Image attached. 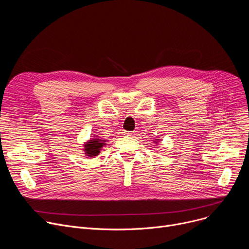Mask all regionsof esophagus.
Segmentation results:
<instances>
[{
    "label": "esophagus",
    "mask_w": 249,
    "mask_h": 249,
    "mask_svg": "<svg viewBox=\"0 0 249 249\" xmlns=\"http://www.w3.org/2000/svg\"><path fill=\"white\" fill-rule=\"evenodd\" d=\"M124 134H125V135H128V136H135V135H136L135 132H129V131H125Z\"/></svg>",
    "instance_id": "1"
}]
</instances>
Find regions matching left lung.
<instances>
[{
    "label": "left lung",
    "instance_id": "obj_1",
    "mask_svg": "<svg viewBox=\"0 0 249 249\" xmlns=\"http://www.w3.org/2000/svg\"><path fill=\"white\" fill-rule=\"evenodd\" d=\"M153 142H154V144H155V145H159V143L160 142V139H159V138L153 139Z\"/></svg>",
    "mask_w": 249,
    "mask_h": 249
}]
</instances>
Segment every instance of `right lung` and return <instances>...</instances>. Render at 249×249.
<instances>
[{
    "instance_id": "right-lung-1",
    "label": "right lung",
    "mask_w": 249,
    "mask_h": 249,
    "mask_svg": "<svg viewBox=\"0 0 249 249\" xmlns=\"http://www.w3.org/2000/svg\"><path fill=\"white\" fill-rule=\"evenodd\" d=\"M106 139H102L99 136L95 135L94 137L89 138L83 144V151L86 156L89 158H96V156L100 153L103 146L107 144Z\"/></svg>"
}]
</instances>
